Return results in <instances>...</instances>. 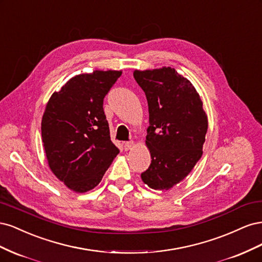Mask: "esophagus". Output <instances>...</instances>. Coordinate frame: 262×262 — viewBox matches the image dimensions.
I'll return each instance as SVG.
<instances>
[{
	"label": "esophagus",
	"instance_id": "obj_1",
	"mask_svg": "<svg viewBox=\"0 0 262 262\" xmlns=\"http://www.w3.org/2000/svg\"><path fill=\"white\" fill-rule=\"evenodd\" d=\"M134 146H136V143H134V142H125V143H124V148L126 150L132 149Z\"/></svg>",
	"mask_w": 262,
	"mask_h": 262
}]
</instances>
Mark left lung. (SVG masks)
Instances as JSON below:
<instances>
[{
    "mask_svg": "<svg viewBox=\"0 0 262 262\" xmlns=\"http://www.w3.org/2000/svg\"><path fill=\"white\" fill-rule=\"evenodd\" d=\"M133 76L146 95L149 114L145 144L152 162L141 178L154 190H169L201 158L208 116L192 83L173 68L134 70Z\"/></svg>",
    "mask_w": 262,
    "mask_h": 262,
    "instance_id": "left-lung-1",
    "label": "left lung"
}]
</instances>
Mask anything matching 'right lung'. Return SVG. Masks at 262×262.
<instances>
[{
  "label": "right lung",
  "instance_id": "right-lung-1",
  "mask_svg": "<svg viewBox=\"0 0 262 262\" xmlns=\"http://www.w3.org/2000/svg\"><path fill=\"white\" fill-rule=\"evenodd\" d=\"M121 74L122 71L95 70L75 75L46 105L41 137L48 166L74 192L96 187L119 154L110 140L102 104Z\"/></svg>",
  "mask_w": 262,
  "mask_h": 262
}]
</instances>
